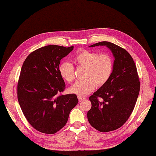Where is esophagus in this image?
I'll return each instance as SVG.
<instances>
[{
  "label": "esophagus",
  "mask_w": 156,
  "mask_h": 156,
  "mask_svg": "<svg viewBox=\"0 0 156 156\" xmlns=\"http://www.w3.org/2000/svg\"><path fill=\"white\" fill-rule=\"evenodd\" d=\"M78 100H79V102H81V101H82L83 100H85V98H82V97L78 96Z\"/></svg>",
  "instance_id": "obj_1"
}]
</instances>
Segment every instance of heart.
Returning <instances> with one entry per match:
<instances>
[{
    "instance_id": "obj_1",
    "label": "heart",
    "mask_w": 156,
    "mask_h": 156,
    "mask_svg": "<svg viewBox=\"0 0 156 156\" xmlns=\"http://www.w3.org/2000/svg\"><path fill=\"white\" fill-rule=\"evenodd\" d=\"M74 62L78 67L85 69L83 81L74 83L69 89V92L80 97H84L94 90L96 86L105 84L111 78L114 63L111 56L107 53L98 55L96 52L84 49L75 56ZM60 74L66 81L72 83L75 79L73 66L65 62L59 67Z\"/></svg>"
}]
</instances>
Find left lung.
<instances>
[{
    "mask_svg": "<svg viewBox=\"0 0 156 156\" xmlns=\"http://www.w3.org/2000/svg\"><path fill=\"white\" fill-rule=\"evenodd\" d=\"M105 45L115 57L112 73L108 82L89 98L92 107L87 112L89 123L101 132L119 129L133 111L140 90L134 60L124 49L108 41L89 47ZM100 97L101 101H99Z\"/></svg>",
    "mask_w": 156,
    "mask_h": 156,
    "instance_id": "obj_1",
    "label": "left lung"
}]
</instances>
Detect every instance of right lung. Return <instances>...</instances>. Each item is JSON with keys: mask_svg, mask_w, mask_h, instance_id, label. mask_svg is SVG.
Listing matches in <instances>:
<instances>
[{"mask_svg": "<svg viewBox=\"0 0 156 156\" xmlns=\"http://www.w3.org/2000/svg\"><path fill=\"white\" fill-rule=\"evenodd\" d=\"M73 48L43 47L32 52L22 66L18 101L29 123L41 133L54 134L62 129L79 102L74 94L58 95L66 86L59 72L60 60Z\"/></svg>", "mask_w": 156, "mask_h": 156, "instance_id": "add662e5", "label": "right lung"}]
</instances>
